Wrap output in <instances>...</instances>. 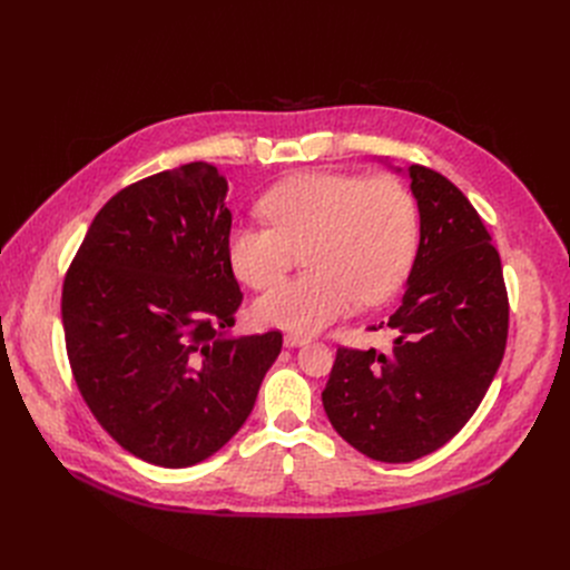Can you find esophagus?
<instances>
[{
    "label": "esophagus",
    "instance_id": "esophagus-1",
    "mask_svg": "<svg viewBox=\"0 0 570 570\" xmlns=\"http://www.w3.org/2000/svg\"><path fill=\"white\" fill-rule=\"evenodd\" d=\"M309 340L305 337V335H295V333H291V335H286L284 337V346H288V348H297V346H305Z\"/></svg>",
    "mask_w": 570,
    "mask_h": 570
}]
</instances>
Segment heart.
Listing matches in <instances>:
<instances>
[{"mask_svg":"<svg viewBox=\"0 0 570 570\" xmlns=\"http://www.w3.org/2000/svg\"><path fill=\"white\" fill-rule=\"evenodd\" d=\"M258 207L269 226L239 224L228 233L235 277L263 291L288 273L301 252L309 267L256 303V318L265 325L316 333L361 301H387L413 265L417 205L391 175L305 170L282 179Z\"/></svg>","mask_w":570,"mask_h":570,"instance_id":"1","label":"heart"}]
</instances>
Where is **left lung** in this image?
I'll list each match as a JSON object with an SVG mask.
<instances>
[{"label": "left lung", "mask_w": 570, "mask_h": 570, "mask_svg": "<svg viewBox=\"0 0 570 570\" xmlns=\"http://www.w3.org/2000/svg\"><path fill=\"white\" fill-rule=\"evenodd\" d=\"M421 245L391 327V351L337 348L323 409L337 434L379 462H413L451 441L483 402L508 340L499 252L469 198L413 164Z\"/></svg>", "instance_id": "left-lung-1"}]
</instances>
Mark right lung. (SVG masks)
Listing matches in <instances>:
<instances>
[{
    "label": "right lung",
    "instance_id": "add662e5",
    "mask_svg": "<svg viewBox=\"0 0 570 570\" xmlns=\"http://www.w3.org/2000/svg\"><path fill=\"white\" fill-rule=\"evenodd\" d=\"M226 191L205 161L138 179L99 209L65 277L78 391L125 451L157 466L228 443L282 351L279 331L226 335L243 303Z\"/></svg>",
    "mask_w": 570,
    "mask_h": 570
}]
</instances>
